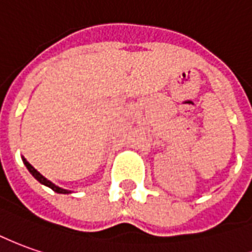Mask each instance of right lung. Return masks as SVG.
<instances>
[{"instance_id": "right-lung-1", "label": "right lung", "mask_w": 252, "mask_h": 252, "mask_svg": "<svg viewBox=\"0 0 252 252\" xmlns=\"http://www.w3.org/2000/svg\"><path fill=\"white\" fill-rule=\"evenodd\" d=\"M22 160H23V162H25V165H26V167H27V169L30 171V174H32V175L34 176V178H35V179H37V181H38L40 184L45 185V186H48V188H51V189H52V190H54V191H56V193H62V194H67V193H71V191H70V190H66V189H62V188H59V186H56V185H55V184H52L51 181H48L47 178H45V176L41 175L40 172H38L37 169L34 168L32 164H30V162L26 160L25 157H22Z\"/></svg>"}]
</instances>
